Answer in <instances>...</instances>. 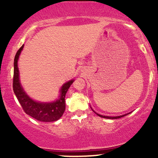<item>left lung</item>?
I'll return each instance as SVG.
<instances>
[{
  "instance_id": "8db88e82",
  "label": "left lung",
  "mask_w": 158,
  "mask_h": 158,
  "mask_svg": "<svg viewBox=\"0 0 158 158\" xmlns=\"http://www.w3.org/2000/svg\"><path fill=\"white\" fill-rule=\"evenodd\" d=\"M99 117H103V118H106V119H118V118H120V117H124V116H126V114H125V115H123V116H118V117H108V116H102V115H100V114H97Z\"/></svg>"
}]
</instances>
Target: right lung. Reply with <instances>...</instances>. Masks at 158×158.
<instances>
[{
    "instance_id": "add662e5",
    "label": "right lung",
    "mask_w": 158,
    "mask_h": 158,
    "mask_svg": "<svg viewBox=\"0 0 158 158\" xmlns=\"http://www.w3.org/2000/svg\"><path fill=\"white\" fill-rule=\"evenodd\" d=\"M23 45L16 52L14 59V75H13V87L18 100L22 107L23 110L28 115L31 116L34 119L41 122H53L58 120L64 114L65 110V95L73 82V80H70L66 82L61 87V97L59 100L51 103L37 102L30 99L21 88L19 81V71L18 68V60L21 50H23Z\"/></svg>"
}]
</instances>
